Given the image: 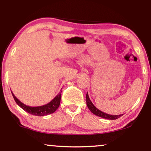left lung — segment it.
Here are the masks:
<instances>
[{
	"label": "left lung",
	"instance_id": "8db88e82",
	"mask_svg": "<svg viewBox=\"0 0 151 151\" xmlns=\"http://www.w3.org/2000/svg\"><path fill=\"white\" fill-rule=\"evenodd\" d=\"M86 105H87L88 109H89V110L91 111L94 115H97V116L102 117V118H104V119L113 120V119H116L117 118H119V117H120L122 115V114L119 115H109V114H107V113L102 112V111H101L100 110H99L98 109H97L96 107L94 106L91 101L89 97H88V93L86 95Z\"/></svg>",
	"mask_w": 151,
	"mask_h": 151
}]
</instances>
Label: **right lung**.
I'll list each match as a JSON object with an SVG mask.
<instances>
[{"label":"right lung","mask_w":151,"mask_h":151,"mask_svg":"<svg viewBox=\"0 0 151 151\" xmlns=\"http://www.w3.org/2000/svg\"><path fill=\"white\" fill-rule=\"evenodd\" d=\"M61 91V90H60ZM61 93L60 91L50 102L48 104L42 105V106H29L27 105H25L23 103L20 102L16 97L14 96V94L12 92V96L14 100L16 101V104L19 106L20 108H22L24 111L27 112L30 114L36 115V116H45V115H47L51 113H54L55 111L57 110L60 104V100H61Z\"/></svg>","instance_id":"right-lung-1"}]
</instances>
